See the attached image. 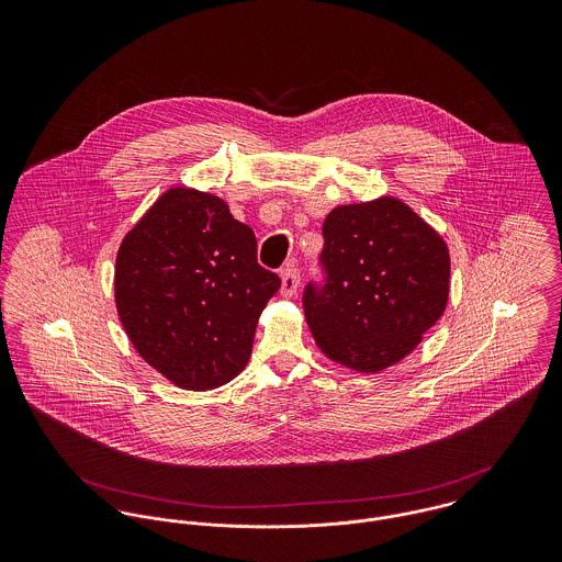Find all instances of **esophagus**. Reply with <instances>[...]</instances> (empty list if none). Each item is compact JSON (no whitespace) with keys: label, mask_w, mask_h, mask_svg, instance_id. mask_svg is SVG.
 <instances>
[{"label":"esophagus","mask_w":562,"mask_h":562,"mask_svg":"<svg viewBox=\"0 0 562 562\" xmlns=\"http://www.w3.org/2000/svg\"><path fill=\"white\" fill-rule=\"evenodd\" d=\"M299 283H301V272H299L296 263H290V266L281 272V292H283L285 296H292V294L296 292Z\"/></svg>","instance_id":"obj_1"}]
</instances>
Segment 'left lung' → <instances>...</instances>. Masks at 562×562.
I'll return each mask as SVG.
<instances>
[{"instance_id": "8db88e82", "label": "left lung", "mask_w": 562, "mask_h": 562, "mask_svg": "<svg viewBox=\"0 0 562 562\" xmlns=\"http://www.w3.org/2000/svg\"><path fill=\"white\" fill-rule=\"evenodd\" d=\"M322 236L324 279L303 294L318 348L357 372L398 363L446 310V241L394 196L335 207Z\"/></svg>"}]
</instances>
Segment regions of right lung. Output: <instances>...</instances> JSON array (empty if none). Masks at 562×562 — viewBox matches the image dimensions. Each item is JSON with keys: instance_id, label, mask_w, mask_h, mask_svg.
Masks as SVG:
<instances>
[{"instance_id": "1", "label": "right lung", "mask_w": 562, "mask_h": 562, "mask_svg": "<svg viewBox=\"0 0 562 562\" xmlns=\"http://www.w3.org/2000/svg\"><path fill=\"white\" fill-rule=\"evenodd\" d=\"M281 288L227 203L170 188L121 241L116 312L138 355L170 383L214 390L244 370L257 321Z\"/></svg>"}]
</instances>
